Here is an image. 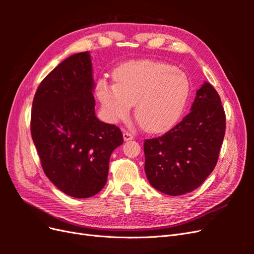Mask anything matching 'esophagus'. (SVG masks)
I'll return each instance as SVG.
<instances>
[{"label": "esophagus", "instance_id": "1", "mask_svg": "<svg viewBox=\"0 0 254 254\" xmlns=\"http://www.w3.org/2000/svg\"><path fill=\"white\" fill-rule=\"evenodd\" d=\"M123 137H124V141H130V140H132V139H134V136H133V134L132 133H130V132H127V131H125L124 133H123Z\"/></svg>", "mask_w": 254, "mask_h": 254}]
</instances>
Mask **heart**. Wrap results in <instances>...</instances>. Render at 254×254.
I'll return each instance as SVG.
<instances>
[{
    "label": "heart",
    "instance_id": "obj_1",
    "mask_svg": "<svg viewBox=\"0 0 254 254\" xmlns=\"http://www.w3.org/2000/svg\"><path fill=\"white\" fill-rule=\"evenodd\" d=\"M115 83L101 80L97 97L110 122L126 120L134 105V117L149 133L171 129L181 117L190 95L188 76L156 60L131 61L114 73Z\"/></svg>",
    "mask_w": 254,
    "mask_h": 254
}]
</instances>
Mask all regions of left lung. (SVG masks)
I'll return each instance as SVG.
<instances>
[{"instance_id": "8db88e82", "label": "left lung", "mask_w": 254, "mask_h": 254, "mask_svg": "<svg viewBox=\"0 0 254 254\" xmlns=\"http://www.w3.org/2000/svg\"><path fill=\"white\" fill-rule=\"evenodd\" d=\"M225 130L220 97L204 81L187 117L162 136L145 141L144 168L150 186L170 196L200 187L217 163Z\"/></svg>"}]
</instances>
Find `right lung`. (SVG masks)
Masks as SVG:
<instances>
[{
    "label": "right lung",
    "mask_w": 254,
    "mask_h": 254,
    "mask_svg": "<svg viewBox=\"0 0 254 254\" xmlns=\"http://www.w3.org/2000/svg\"><path fill=\"white\" fill-rule=\"evenodd\" d=\"M89 52L74 54L45 77L34 97L30 131L48 178L64 194L89 198L107 182L119 127L95 115Z\"/></svg>",
    "instance_id": "right-lung-1"
}]
</instances>
